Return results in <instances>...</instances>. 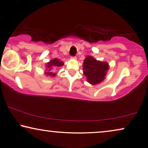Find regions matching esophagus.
<instances>
[{
	"instance_id": "34e87169",
	"label": "esophagus",
	"mask_w": 148,
	"mask_h": 148,
	"mask_svg": "<svg viewBox=\"0 0 148 148\" xmlns=\"http://www.w3.org/2000/svg\"><path fill=\"white\" fill-rule=\"evenodd\" d=\"M71 58H72V59H74V60H76V56H72Z\"/></svg>"
}]
</instances>
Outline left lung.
<instances>
[{"instance_id": "obj_1", "label": "left lung", "mask_w": 148, "mask_h": 148, "mask_svg": "<svg viewBox=\"0 0 148 148\" xmlns=\"http://www.w3.org/2000/svg\"><path fill=\"white\" fill-rule=\"evenodd\" d=\"M83 66V74L87 77V82L92 85L98 84L103 81L109 69L107 62L98 61L91 56L86 57Z\"/></svg>"}]
</instances>
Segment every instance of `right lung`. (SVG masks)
Returning a JSON list of instances; mask_svg holds the SVG:
<instances>
[{"label":"right lung","instance_id":"1","mask_svg":"<svg viewBox=\"0 0 148 148\" xmlns=\"http://www.w3.org/2000/svg\"><path fill=\"white\" fill-rule=\"evenodd\" d=\"M64 65V63L63 61H60L58 59H53V60H50L49 62L47 64V68L48 71L45 72V74L47 75V76L53 77L56 76V73L54 72V69H58L59 67L63 66Z\"/></svg>","mask_w":148,"mask_h":148}]
</instances>
